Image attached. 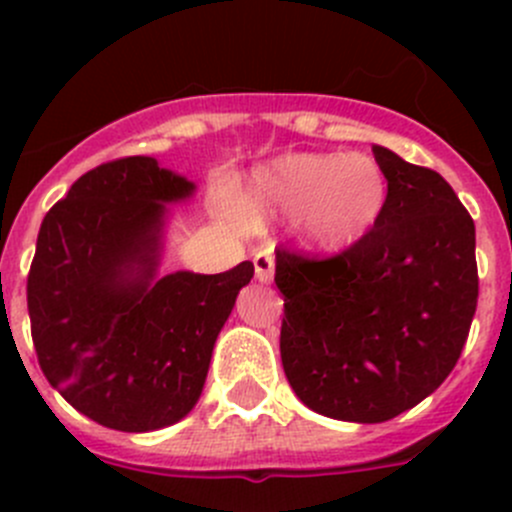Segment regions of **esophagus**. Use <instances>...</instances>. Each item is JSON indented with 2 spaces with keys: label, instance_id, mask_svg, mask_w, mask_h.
<instances>
[{
  "label": "esophagus",
  "instance_id": "34e87169",
  "mask_svg": "<svg viewBox=\"0 0 512 512\" xmlns=\"http://www.w3.org/2000/svg\"><path fill=\"white\" fill-rule=\"evenodd\" d=\"M255 280L262 285H270L272 277H275V257L270 250H260L255 255Z\"/></svg>",
  "mask_w": 512,
  "mask_h": 512
}]
</instances>
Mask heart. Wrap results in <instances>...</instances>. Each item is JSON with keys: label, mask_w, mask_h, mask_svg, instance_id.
I'll use <instances>...</instances> for the list:
<instances>
[{"label": "heart", "mask_w": 512, "mask_h": 512, "mask_svg": "<svg viewBox=\"0 0 512 512\" xmlns=\"http://www.w3.org/2000/svg\"><path fill=\"white\" fill-rule=\"evenodd\" d=\"M389 205V183L364 153H285L257 165L247 180L242 218L250 225L297 220L319 255H342L374 232Z\"/></svg>", "instance_id": "1"}]
</instances>
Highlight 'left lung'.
Listing matches in <instances>:
<instances>
[{"instance_id": "1", "label": "left lung", "mask_w": 512, "mask_h": 512, "mask_svg": "<svg viewBox=\"0 0 512 512\" xmlns=\"http://www.w3.org/2000/svg\"><path fill=\"white\" fill-rule=\"evenodd\" d=\"M389 205L366 240L309 260L277 250L280 354L317 414L381 423L431 396L456 366L478 304L476 225L431 168L374 146Z\"/></svg>"}]
</instances>
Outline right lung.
Listing matches in <instances>:
<instances>
[{
    "label": "right lung",
    "instance_id": "1",
    "mask_svg": "<svg viewBox=\"0 0 512 512\" xmlns=\"http://www.w3.org/2000/svg\"><path fill=\"white\" fill-rule=\"evenodd\" d=\"M195 193L156 158L81 175L46 213L27 280L39 366L91 421L126 433L173 426L203 394L215 339L252 262L160 277L168 205Z\"/></svg>",
    "mask_w": 512,
    "mask_h": 512
}]
</instances>
